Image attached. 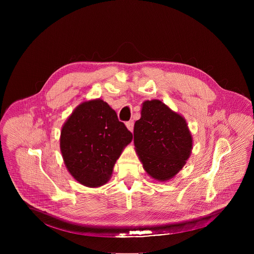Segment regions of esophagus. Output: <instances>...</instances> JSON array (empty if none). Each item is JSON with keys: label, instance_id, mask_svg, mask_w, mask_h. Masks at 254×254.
<instances>
[{"label": "esophagus", "instance_id": "34e87169", "mask_svg": "<svg viewBox=\"0 0 254 254\" xmlns=\"http://www.w3.org/2000/svg\"><path fill=\"white\" fill-rule=\"evenodd\" d=\"M126 126H127V127L130 131L133 130V122H132V121L127 122V123H126Z\"/></svg>", "mask_w": 254, "mask_h": 254}]
</instances>
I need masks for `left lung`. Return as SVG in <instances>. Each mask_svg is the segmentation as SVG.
Listing matches in <instances>:
<instances>
[{"label": "left lung", "instance_id": "obj_1", "mask_svg": "<svg viewBox=\"0 0 254 254\" xmlns=\"http://www.w3.org/2000/svg\"><path fill=\"white\" fill-rule=\"evenodd\" d=\"M133 142L144 171L161 182L184 167L193 146L185 119L158 99L142 103L140 119L133 127Z\"/></svg>", "mask_w": 254, "mask_h": 254}]
</instances>
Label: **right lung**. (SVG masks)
<instances>
[{"instance_id":"right-lung-1","label":"right lung","mask_w":254,"mask_h":254,"mask_svg":"<svg viewBox=\"0 0 254 254\" xmlns=\"http://www.w3.org/2000/svg\"><path fill=\"white\" fill-rule=\"evenodd\" d=\"M132 134L102 99L79 104L61 129L64 164L77 182L96 188L111 179L115 164Z\"/></svg>"}]
</instances>
